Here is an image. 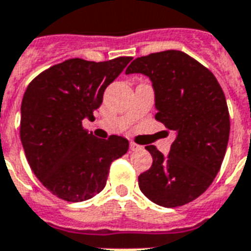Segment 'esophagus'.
Instances as JSON below:
<instances>
[{"label": "esophagus", "instance_id": "1", "mask_svg": "<svg viewBox=\"0 0 251 251\" xmlns=\"http://www.w3.org/2000/svg\"><path fill=\"white\" fill-rule=\"evenodd\" d=\"M142 147L138 146V145H135L134 142H130V150L131 151H137V150H141Z\"/></svg>", "mask_w": 251, "mask_h": 251}]
</instances>
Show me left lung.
<instances>
[{"label":"left lung","instance_id":"obj_1","mask_svg":"<svg viewBox=\"0 0 251 251\" xmlns=\"http://www.w3.org/2000/svg\"><path fill=\"white\" fill-rule=\"evenodd\" d=\"M130 74L150 79L155 118L175 131L167 155L146 146L152 164L139 175V188L160 206L184 205L205 192L223 163L230 131L225 95L215 75L176 50L137 57Z\"/></svg>","mask_w":251,"mask_h":251}]
</instances>
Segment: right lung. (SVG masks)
Here are the masks:
<instances>
[{
	"instance_id": "add662e5",
	"label": "right lung",
	"mask_w": 251,
	"mask_h": 251,
	"mask_svg": "<svg viewBox=\"0 0 251 251\" xmlns=\"http://www.w3.org/2000/svg\"><path fill=\"white\" fill-rule=\"evenodd\" d=\"M130 60L70 59L28 84L21 105V142L32 172L57 198L71 202L93 198L104 189L113 160L129 149L124 137L88 134L83 121L95 120L105 89Z\"/></svg>"
}]
</instances>
